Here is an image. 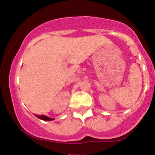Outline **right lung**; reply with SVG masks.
I'll list each match as a JSON object with an SVG mask.
<instances>
[{
  "instance_id": "add662e5",
  "label": "right lung",
  "mask_w": 155,
  "mask_h": 155,
  "mask_svg": "<svg viewBox=\"0 0 155 155\" xmlns=\"http://www.w3.org/2000/svg\"><path fill=\"white\" fill-rule=\"evenodd\" d=\"M35 116L38 117V118L41 119V120H45V121H51V120H54V119L49 118V117L45 116V115H35Z\"/></svg>"
}]
</instances>
